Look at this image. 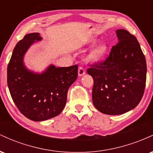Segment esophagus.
Instances as JSON below:
<instances>
[{
    "label": "esophagus",
    "instance_id": "34e87169",
    "mask_svg": "<svg viewBox=\"0 0 153 153\" xmlns=\"http://www.w3.org/2000/svg\"><path fill=\"white\" fill-rule=\"evenodd\" d=\"M85 71H84L83 68H81V67H80V68H78V76L81 77L83 75H85Z\"/></svg>",
    "mask_w": 153,
    "mask_h": 153
}]
</instances>
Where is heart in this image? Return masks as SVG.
Returning a JSON list of instances; mask_svg holds the SVG:
<instances>
[{"mask_svg":"<svg viewBox=\"0 0 153 153\" xmlns=\"http://www.w3.org/2000/svg\"><path fill=\"white\" fill-rule=\"evenodd\" d=\"M96 42V40L91 41L90 44H93ZM108 45L105 43L99 44L95 46L91 50L86 56L87 62L91 64H96V63L101 62V61L106 57L107 52H108Z\"/></svg>","mask_w":153,"mask_h":153,"instance_id":"heart-1","label":"heart"}]
</instances>
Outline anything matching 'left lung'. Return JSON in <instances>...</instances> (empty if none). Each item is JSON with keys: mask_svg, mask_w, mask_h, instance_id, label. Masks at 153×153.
I'll use <instances>...</instances> for the list:
<instances>
[{"mask_svg": "<svg viewBox=\"0 0 153 153\" xmlns=\"http://www.w3.org/2000/svg\"><path fill=\"white\" fill-rule=\"evenodd\" d=\"M116 33L119 42L106 60L87 70L94 79V105L108 115L122 114L134 108L143 98L146 83V60L137 38L124 29Z\"/></svg>", "mask_w": 153, "mask_h": 153, "instance_id": "8db88e82", "label": "left lung"}]
</instances>
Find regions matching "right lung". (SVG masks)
Instances as JSON below:
<instances>
[{"instance_id": "1", "label": "right lung", "mask_w": 153, "mask_h": 153, "mask_svg": "<svg viewBox=\"0 0 153 153\" xmlns=\"http://www.w3.org/2000/svg\"><path fill=\"white\" fill-rule=\"evenodd\" d=\"M39 33L24 36L16 45L7 68V82L16 106L26 118L41 122L62 112L70 86L78 77V65L56 68L51 65L42 73L29 71L24 56L35 41L42 40Z\"/></svg>"}]
</instances>
